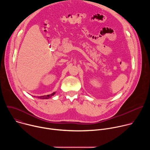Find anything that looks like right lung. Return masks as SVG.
I'll return each mask as SVG.
<instances>
[{
    "mask_svg": "<svg viewBox=\"0 0 150 150\" xmlns=\"http://www.w3.org/2000/svg\"><path fill=\"white\" fill-rule=\"evenodd\" d=\"M56 94V93H53L52 94H49V95H47V96H39L38 98H42V99H48V98H50L51 97H52L53 96H54V94ZM34 97H35V96H34Z\"/></svg>",
    "mask_w": 150,
    "mask_h": 150,
    "instance_id": "add662e5",
    "label": "right lung"
}]
</instances>
